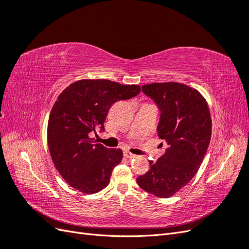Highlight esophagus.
<instances>
[{"label":"esophagus","instance_id":"obj_1","mask_svg":"<svg viewBox=\"0 0 249 249\" xmlns=\"http://www.w3.org/2000/svg\"><path fill=\"white\" fill-rule=\"evenodd\" d=\"M124 156L125 158H127V159H132V158L136 157V155H134V154H132V153H130V152H127V150H124Z\"/></svg>","mask_w":249,"mask_h":249}]
</instances>
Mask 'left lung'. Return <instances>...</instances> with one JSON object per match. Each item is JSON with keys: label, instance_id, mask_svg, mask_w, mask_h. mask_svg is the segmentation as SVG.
Instances as JSON below:
<instances>
[{"label": "left lung", "instance_id": "1", "mask_svg": "<svg viewBox=\"0 0 249 249\" xmlns=\"http://www.w3.org/2000/svg\"><path fill=\"white\" fill-rule=\"evenodd\" d=\"M142 92L160 111L157 132L167 147L156 162L149 161V170L137 178V184L155 196L166 198L197 172L210 144L212 120L203 96L187 85L152 83L143 85Z\"/></svg>", "mask_w": 249, "mask_h": 249}]
</instances>
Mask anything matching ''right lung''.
I'll list each match as a JSON object with an SVG mask.
<instances>
[{"label":"right lung","instance_id":"right-lung-1","mask_svg":"<svg viewBox=\"0 0 249 249\" xmlns=\"http://www.w3.org/2000/svg\"><path fill=\"white\" fill-rule=\"evenodd\" d=\"M138 85L109 80H81L58 96L48 124V143L56 169L67 184L81 192L95 193L110 182L123 159L120 148H107L89 138L104 132L110 107L139 94Z\"/></svg>","mask_w":249,"mask_h":249}]
</instances>
